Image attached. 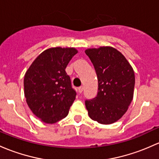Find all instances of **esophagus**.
Masks as SVG:
<instances>
[{
  "label": "esophagus",
  "instance_id": "obj_1",
  "mask_svg": "<svg viewBox=\"0 0 159 159\" xmlns=\"http://www.w3.org/2000/svg\"><path fill=\"white\" fill-rule=\"evenodd\" d=\"M78 92H79V93H81L83 92V91H84V88H83L82 86L79 87V88H78Z\"/></svg>",
  "mask_w": 159,
  "mask_h": 159
}]
</instances>
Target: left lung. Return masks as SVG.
I'll use <instances>...</instances> for the list:
<instances>
[{
  "instance_id": "8db88e82",
  "label": "left lung",
  "mask_w": 159,
  "mask_h": 159,
  "mask_svg": "<svg viewBox=\"0 0 159 159\" xmlns=\"http://www.w3.org/2000/svg\"><path fill=\"white\" fill-rule=\"evenodd\" d=\"M85 53L98 80L97 96L85 101L88 115L101 124H111L124 115L133 100L134 71L123 55L113 47L88 49Z\"/></svg>"
}]
</instances>
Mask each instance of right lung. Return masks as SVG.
Listing matches in <instances>:
<instances>
[{"label": "right lung", "instance_id": "obj_1", "mask_svg": "<svg viewBox=\"0 0 159 159\" xmlns=\"http://www.w3.org/2000/svg\"><path fill=\"white\" fill-rule=\"evenodd\" d=\"M78 51L74 48H51L41 53L24 76V94L33 113L46 123L68 115L76 97L66 68Z\"/></svg>", "mask_w": 159, "mask_h": 159}]
</instances>
